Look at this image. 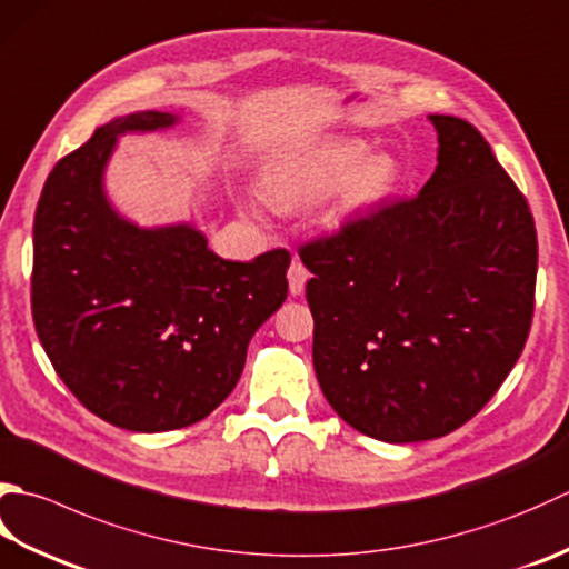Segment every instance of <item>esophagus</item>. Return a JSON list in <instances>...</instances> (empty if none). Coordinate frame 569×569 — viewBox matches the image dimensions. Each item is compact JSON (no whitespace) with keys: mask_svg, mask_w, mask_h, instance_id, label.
Here are the masks:
<instances>
[{"mask_svg":"<svg viewBox=\"0 0 569 569\" xmlns=\"http://www.w3.org/2000/svg\"><path fill=\"white\" fill-rule=\"evenodd\" d=\"M308 278H310L308 269L298 259L291 266H288V291H291V296L303 293Z\"/></svg>","mask_w":569,"mask_h":569,"instance_id":"esophagus-1","label":"esophagus"}]
</instances>
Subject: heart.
Returning <instances> with one entry per match:
<instances>
[{
	"mask_svg": "<svg viewBox=\"0 0 569 569\" xmlns=\"http://www.w3.org/2000/svg\"><path fill=\"white\" fill-rule=\"evenodd\" d=\"M365 154L362 142H328L303 158L273 164L266 174V194L276 204H308L340 187L345 209L372 207L397 182V162L389 154Z\"/></svg>",
	"mask_w": 569,
	"mask_h": 569,
	"instance_id": "1",
	"label": "heart"
}]
</instances>
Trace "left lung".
Segmentation results:
<instances>
[{"instance_id":"8db88e82","label":"left lung","mask_w":569,"mask_h":569,"mask_svg":"<svg viewBox=\"0 0 569 569\" xmlns=\"http://www.w3.org/2000/svg\"><path fill=\"white\" fill-rule=\"evenodd\" d=\"M437 170L417 197L298 249L313 278V365L365 437H447L486 407L526 348L536 310L530 207L469 120L429 116Z\"/></svg>"}]
</instances>
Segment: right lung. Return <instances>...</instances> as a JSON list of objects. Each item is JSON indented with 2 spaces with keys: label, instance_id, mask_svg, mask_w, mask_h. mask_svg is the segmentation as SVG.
Here are the masks:
<instances>
[{
  "label": "right lung",
  "instance_id": "right-lung-1",
  "mask_svg": "<svg viewBox=\"0 0 569 569\" xmlns=\"http://www.w3.org/2000/svg\"><path fill=\"white\" fill-rule=\"evenodd\" d=\"M144 110L98 128L56 162L33 214L31 316L56 375L108 425L170 431L237 387L256 330L288 296L291 253L224 261L197 229H138L103 194L126 130L170 128Z\"/></svg>",
  "mask_w": 569,
  "mask_h": 569
}]
</instances>
